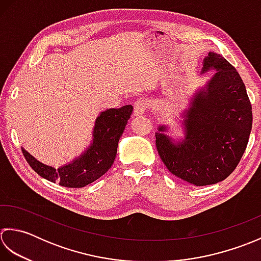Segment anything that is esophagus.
Returning <instances> with one entry per match:
<instances>
[{"label": "esophagus", "instance_id": "1", "mask_svg": "<svg viewBox=\"0 0 261 261\" xmlns=\"http://www.w3.org/2000/svg\"><path fill=\"white\" fill-rule=\"evenodd\" d=\"M146 109H147V102L144 99H138L137 101H135L134 114L136 116H142L143 114H145Z\"/></svg>", "mask_w": 261, "mask_h": 261}]
</instances>
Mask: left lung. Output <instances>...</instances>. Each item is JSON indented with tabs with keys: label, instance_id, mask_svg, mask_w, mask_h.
Masks as SVG:
<instances>
[{
	"label": "left lung",
	"instance_id": "8db88e82",
	"mask_svg": "<svg viewBox=\"0 0 261 261\" xmlns=\"http://www.w3.org/2000/svg\"><path fill=\"white\" fill-rule=\"evenodd\" d=\"M200 74L215 71L189 98L180 113L182 136H171V126L160 124L155 144L169 171L195 186L226 179L240 162L252 127L246 86L222 55L210 51Z\"/></svg>",
	"mask_w": 261,
	"mask_h": 261
}]
</instances>
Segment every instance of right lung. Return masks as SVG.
I'll list each match as a JSON object with an SVG mask.
<instances>
[{
	"label": "right lung",
	"instance_id": "obj_1",
	"mask_svg": "<svg viewBox=\"0 0 261 261\" xmlns=\"http://www.w3.org/2000/svg\"><path fill=\"white\" fill-rule=\"evenodd\" d=\"M133 113V106L101 111L94 121L92 140L84 151L72 161L55 168L39 161L22 147L29 166L40 177L58 182L63 187L81 188L99 179L113 166L120 136Z\"/></svg>",
	"mask_w": 261,
	"mask_h": 261
}]
</instances>
